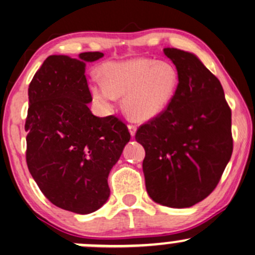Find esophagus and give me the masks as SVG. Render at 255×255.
I'll return each mask as SVG.
<instances>
[{"instance_id": "obj_1", "label": "esophagus", "mask_w": 255, "mask_h": 255, "mask_svg": "<svg viewBox=\"0 0 255 255\" xmlns=\"http://www.w3.org/2000/svg\"><path fill=\"white\" fill-rule=\"evenodd\" d=\"M128 129H129L130 135L134 136V134H135V130H136V126H135V125H133V123H129V125H128Z\"/></svg>"}]
</instances>
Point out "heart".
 Instances as JSON below:
<instances>
[{
  "mask_svg": "<svg viewBox=\"0 0 255 255\" xmlns=\"http://www.w3.org/2000/svg\"><path fill=\"white\" fill-rule=\"evenodd\" d=\"M103 82L94 80L90 94L103 109H111L116 96L123 98V109L130 119L148 121L162 114L175 96L179 76L167 61L133 58L107 62L101 67Z\"/></svg>",
  "mask_w": 255,
  "mask_h": 255,
  "instance_id": "obj_1",
  "label": "heart"
}]
</instances>
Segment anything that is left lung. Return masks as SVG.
I'll use <instances>...</instances> for the list:
<instances>
[{"mask_svg":"<svg viewBox=\"0 0 255 255\" xmlns=\"http://www.w3.org/2000/svg\"><path fill=\"white\" fill-rule=\"evenodd\" d=\"M179 82L167 109L141 125L143 172L154 202L189 208L216 188L234 150L231 109L220 80L192 53L165 49Z\"/></svg>","mask_w":255,"mask_h":255,"instance_id":"1","label":"left lung"}]
</instances>
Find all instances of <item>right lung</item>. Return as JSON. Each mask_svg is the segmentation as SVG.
I'll list each match as a JSON object with an SVG mask.
<instances>
[{
    "mask_svg": "<svg viewBox=\"0 0 255 255\" xmlns=\"http://www.w3.org/2000/svg\"><path fill=\"white\" fill-rule=\"evenodd\" d=\"M103 52H83L79 60L49 56L29 84L25 120L26 165L53 205L77 214L98 210L110 197L107 177L130 134L115 115L94 116L85 62Z\"/></svg>",
    "mask_w": 255,
    "mask_h": 255,
    "instance_id": "obj_1",
    "label": "right lung"
}]
</instances>
